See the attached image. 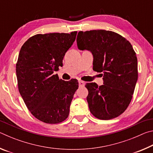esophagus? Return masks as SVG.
Masks as SVG:
<instances>
[{
    "label": "esophagus",
    "mask_w": 153,
    "mask_h": 153,
    "mask_svg": "<svg viewBox=\"0 0 153 153\" xmlns=\"http://www.w3.org/2000/svg\"><path fill=\"white\" fill-rule=\"evenodd\" d=\"M78 82H79V86H84L85 85V82L82 81V80H79Z\"/></svg>",
    "instance_id": "esophagus-1"
}]
</instances>
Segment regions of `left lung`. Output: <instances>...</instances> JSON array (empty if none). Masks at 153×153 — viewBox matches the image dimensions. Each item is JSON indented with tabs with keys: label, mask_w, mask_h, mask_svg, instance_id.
<instances>
[{
	"label": "left lung",
	"mask_w": 153,
	"mask_h": 153,
	"mask_svg": "<svg viewBox=\"0 0 153 153\" xmlns=\"http://www.w3.org/2000/svg\"><path fill=\"white\" fill-rule=\"evenodd\" d=\"M79 50L92 52L93 70L103 74L104 84L87 83L90 111L102 120L115 118L130 103L138 79V61L129 41L117 33L103 30L78 32Z\"/></svg>",
	"instance_id": "left-lung-1"
}]
</instances>
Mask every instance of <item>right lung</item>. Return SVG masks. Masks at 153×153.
Wrapping results in <instances>:
<instances>
[{"label": "right lung", "instance_id": "right-lung-1", "mask_svg": "<svg viewBox=\"0 0 153 153\" xmlns=\"http://www.w3.org/2000/svg\"><path fill=\"white\" fill-rule=\"evenodd\" d=\"M77 32L36 34L21 48L16 63L18 89L30 113L46 123L63 122L68 117L76 79H60L57 74Z\"/></svg>", "mask_w": 153, "mask_h": 153}]
</instances>
